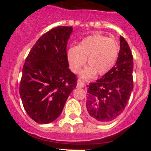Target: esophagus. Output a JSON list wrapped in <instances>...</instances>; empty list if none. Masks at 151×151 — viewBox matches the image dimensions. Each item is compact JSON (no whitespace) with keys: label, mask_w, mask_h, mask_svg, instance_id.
I'll list each match as a JSON object with an SVG mask.
<instances>
[{"label":"esophagus","mask_w":151,"mask_h":151,"mask_svg":"<svg viewBox=\"0 0 151 151\" xmlns=\"http://www.w3.org/2000/svg\"><path fill=\"white\" fill-rule=\"evenodd\" d=\"M84 86H85V84H84V83H83V82L80 81V80H79V81L77 82V88H83Z\"/></svg>","instance_id":"1"}]
</instances>
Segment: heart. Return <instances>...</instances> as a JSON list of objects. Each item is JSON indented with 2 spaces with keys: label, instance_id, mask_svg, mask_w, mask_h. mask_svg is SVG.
I'll return each mask as SVG.
<instances>
[{
  "label": "heart",
  "instance_id": "b5f03b06",
  "mask_svg": "<svg viewBox=\"0 0 151 151\" xmlns=\"http://www.w3.org/2000/svg\"><path fill=\"white\" fill-rule=\"evenodd\" d=\"M119 53V45L115 39L99 33L88 36L77 47L68 50L67 59L71 71L75 74L81 71L88 58L89 66L83 71L81 77L92 78L95 74L104 75L113 67Z\"/></svg>",
  "mask_w": 151,
  "mask_h": 151
}]
</instances>
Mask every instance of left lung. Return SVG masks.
Masks as SVG:
<instances>
[{"label":"left lung","instance_id":"obj_1","mask_svg":"<svg viewBox=\"0 0 151 151\" xmlns=\"http://www.w3.org/2000/svg\"><path fill=\"white\" fill-rule=\"evenodd\" d=\"M120 46L115 66L102 78L87 85L86 109L97 123H109L119 116L133 90V56L123 36H120Z\"/></svg>","mask_w":151,"mask_h":151}]
</instances>
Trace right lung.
<instances>
[{
  "mask_svg": "<svg viewBox=\"0 0 151 151\" xmlns=\"http://www.w3.org/2000/svg\"><path fill=\"white\" fill-rule=\"evenodd\" d=\"M72 31L68 26L51 29L38 39L26 58L19 94L25 111L36 123L46 124L57 119L77 86L66 53Z\"/></svg>",
  "mask_w": 151,
  "mask_h": 151,
  "instance_id": "1",
  "label": "right lung"
}]
</instances>
